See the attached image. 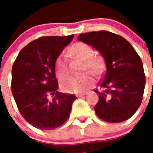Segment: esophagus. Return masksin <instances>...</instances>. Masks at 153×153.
Segmentation results:
<instances>
[{"label":"esophagus","instance_id":"obj_1","mask_svg":"<svg viewBox=\"0 0 153 153\" xmlns=\"http://www.w3.org/2000/svg\"><path fill=\"white\" fill-rule=\"evenodd\" d=\"M86 92H85V93H81V94H79V95H78V97H83V96H85L86 94Z\"/></svg>","mask_w":153,"mask_h":153}]
</instances>
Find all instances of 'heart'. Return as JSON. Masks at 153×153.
Returning a JSON list of instances; mask_svg holds the SVG:
<instances>
[{
	"label": "heart",
	"instance_id": "b5f03b06",
	"mask_svg": "<svg viewBox=\"0 0 153 153\" xmlns=\"http://www.w3.org/2000/svg\"><path fill=\"white\" fill-rule=\"evenodd\" d=\"M70 53L79 60L84 61L83 72H90L98 76L104 68L103 58L101 56L94 55V51L88 44L83 42H77L70 47ZM55 74L60 81L67 79L69 75V69L66 60V55L62 53L55 61ZM93 78L90 74L81 76H73L61 84L63 91L69 93H78L85 91L93 83Z\"/></svg>",
	"mask_w": 153,
	"mask_h": 153
}]
</instances>
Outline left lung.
<instances>
[{
    "instance_id": "1",
    "label": "left lung",
    "mask_w": 153,
    "mask_h": 153,
    "mask_svg": "<svg viewBox=\"0 0 153 153\" xmlns=\"http://www.w3.org/2000/svg\"><path fill=\"white\" fill-rule=\"evenodd\" d=\"M77 39L97 50L106 62L99 83L103 90H94L99 96L96 114L108 123L132 117L141 104L146 84L143 63L133 47L123 36L106 30L81 33Z\"/></svg>"
}]
</instances>
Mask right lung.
I'll use <instances>...</instances> for the list:
<instances>
[{
	"label": "right lung",
	"mask_w": 153,
	"mask_h": 153,
	"mask_svg": "<svg viewBox=\"0 0 153 153\" xmlns=\"http://www.w3.org/2000/svg\"><path fill=\"white\" fill-rule=\"evenodd\" d=\"M74 36H46L33 40L20 51L13 64V97L21 116L37 129L51 130L63 125L76 99L56 90L54 67L56 59ZM49 94L52 101L47 99Z\"/></svg>",
	"instance_id": "1"
}]
</instances>
